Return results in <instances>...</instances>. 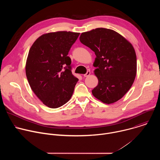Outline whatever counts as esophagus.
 Returning a JSON list of instances; mask_svg holds the SVG:
<instances>
[{
  "label": "esophagus",
  "instance_id": "34e87169",
  "mask_svg": "<svg viewBox=\"0 0 160 160\" xmlns=\"http://www.w3.org/2000/svg\"><path fill=\"white\" fill-rule=\"evenodd\" d=\"M90 71H87V73L83 76H84V77H88L90 75Z\"/></svg>",
  "mask_w": 160,
  "mask_h": 160
}]
</instances>
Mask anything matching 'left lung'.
<instances>
[{
    "mask_svg": "<svg viewBox=\"0 0 160 160\" xmlns=\"http://www.w3.org/2000/svg\"><path fill=\"white\" fill-rule=\"evenodd\" d=\"M82 43L96 56L94 66L98 85L93 96L106 104L123 97L132 87L137 72V58L132 45L115 31L98 28L82 33Z\"/></svg>",
    "mask_w": 160,
    "mask_h": 160,
    "instance_id": "8db88e82",
    "label": "left lung"
}]
</instances>
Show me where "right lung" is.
I'll list each match as a JSON object with an SVG mask.
<instances>
[{
    "label": "right lung",
    "instance_id": "add662e5",
    "mask_svg": "<svg viewBox=\"0 0 160 160\" xmlns=\"http://www.w3.org/2000/svg\"><path fill=\"white\" fill-rule=\"evenodd\" d=\"M80 33L57 32L38 37L30 49L26 75L32 90L51 108H58L72 98L78 79L72 72L68 56Z\"/></svg>",
    "mask_w": 160,
    "mask_h": 160
}]
</instances>
